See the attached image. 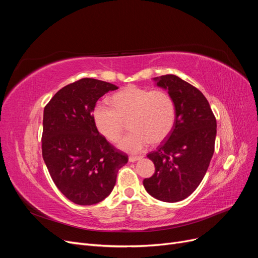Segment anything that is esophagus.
<instances>
[{
  "label": "esophagus",
  "instance_id": "esophagus-1",
  "mask_svg": "<svg viewBox=\"0 0 258 258\" xmlns=\"http://www.w3.org/2000/svg\"><path fill=\"white\" fill-rule=\"evenodd\" d=\"M140 159H142L141 156H130V157H129V161L130 162H136V161H138Z\"/></svg>",
  "mask_w": 258,
  "mask_h": 258
}]
</instances>
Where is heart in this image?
<instances>
[{"mask_svg":"<svg viewBox=\"0 0 258 258\" xmlns=\"http://www.w3.org/2000/svg\"><path fill=\"white\" fill-rule=\"evenodd\" d=\"M112 105L98 102L92 110V119L100 134L111 142L121 137L128 122L132 131L118 143L124 152L137 154L151 142H162L174 126V102L165 90L129 86L115 93Z\"/></svg>","mask_w":258,"mask_h":258,"instance_id":"obj_1","label":"heart"}]
</instances>
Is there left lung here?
I'll list each match as a JSON object with an SVG mask.
<instances>
[{
	"label": "left lung",
	"instance_id": "8db88e82",
	"mask_svg": "<svg viewBox=\"0 0 258 258\" xmlns=\"http://www.w3.org/2000/svg\"><path fill=\"white\" fill-rule=\"evenodd\" d=\"M153 81L173 99L175 120L165 143L147 155L155 173L143 185L160 201H182L206 175L214 153L216 119L204 93L178 76L168 74Z\"/></svg>",
	"mask_w": 258,
	"mask_h": 258
}]
</instances>
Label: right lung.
Returning a JSON list of instances; mask_svg holds the SVG:
<instances>
[{
    "instance_id": "obj_1",
    "label": "right lung",
    "mask_w": 258,
    "mask_h": 258,
    "mask_svg": "<svg viewBox=\"0 0 258 258\" xmlns=\"http://www.w3.org/2000/svg\"><path fill=\"white\" fill-rule=\"evenodd\" d=\"M117 86L95 79L67 85L44 108L42 154L58 189L72 202L91 206L104 200L128 156L99 134L92 119L97 101Z\"/></svg>"
}]
</instances>
